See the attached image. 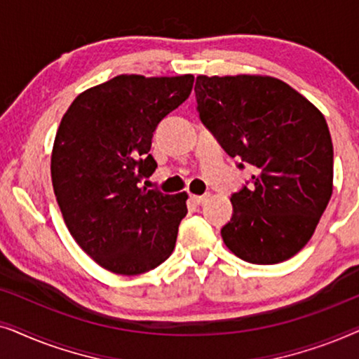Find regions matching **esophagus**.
I'll return each instance as SVG.
<instances>
[{
  "label": "esophagus",
  "mask_w": 359,
  "mask_h": 359,
  "mask_svg": "<svg viewBox=\"0 0 359 359\" xmlns=\"http://www.w3.org/2000/svg\"><path fill=\"white\" fill-rule=\"evenodd\" d=\"M208 199H209V196L208 194H204V196H191V201H193V203L196 204V205H203L204 203H208Z\"/></svg>",
  "instance_id": "1"
}]
</instances>
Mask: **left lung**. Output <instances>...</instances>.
I'll return each instance as SVG.
<instances>
[{
	"instance_id": "8db88e82",
	"label": "left lung",
	"mask_w": 359,
	"mask_h": 359,
	"mask_svg": "<svg viewBox=\"0 0 359 359\" xmlns=\"http://www.w3.org/2000/svg\"><path fill=\"white\" fill-rule=\"evenodd\" d=\"M194 93L201 121L222 149L255 166L250 188L230 198L224 243L253 264L292 258L312 238L332 198L325 117L287 83L266 75H199Z\"/></svg>"
}]
</instances>
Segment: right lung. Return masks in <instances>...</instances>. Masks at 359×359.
Returning a JSON list of instances; mask_svg holds the SVG:
<instances>
[{
  "mask_svg": "<svg viewBox=\"0 0 359 359\" xmlns=\"http://www.w3.org/2000/svg\"><path fill=\"white\" fill-rule=\"evenodd\" d=\"M193 75H119L80 93L53 140V193L72 237L107 271H150L175 250L188 194L139 186L151 137L193 90Z\"/></svg>",
  "mask_w": 359,
  "mask_h": 359,
  "instance_id": "right-lung-1",
  "label": "right lung"
}]
</instances>
